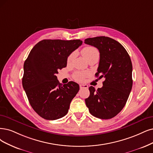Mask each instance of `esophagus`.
<instances>
[{
    "label": "esophagus",
    "instance_id": "esophagus-1",
    "mask_svg": "<svg viewBox=\"0 0 153 153\" xmlns=\"http://www.w3.org/2000/svg\"><path fill=\"white\" fill-rule=\"evenodd\" d=\"M79 86H80L81 89H83V88L87 89V88H88V86L87 85V84H80Z\"/></svg>",
    "mask_w": 153,
    "mask_h": 153
}]
</instances>
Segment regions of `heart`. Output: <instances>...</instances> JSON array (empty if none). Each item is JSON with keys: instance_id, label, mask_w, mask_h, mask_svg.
I'll return each instance as SVG.
<instances>
[{"instance_id": "heart-1", "label": "heart", "mask_w": 153, "mask_h": 153, "mask_svg": "<svg viewBox=\"0 0 153 153\" xmlns=\"http://www.w3.org/2000/svg\"><path fill=\"white\" fill-rule=\"evenodd\" d=\"M81 53L83 55V56L87 60H89L94 56H99V52L97 48H95L92 46H88L83 48L81 50ZM74 57V53H72L69 55L67 57V62L68 64H71L72 61ZM89 75V73L87 72H81L77 71L74 74V79L77 81L82 82L84 80L86 77H87Z\"/></svg>"}]
</instances>
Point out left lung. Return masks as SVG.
I'll use <instances>...</instances> for the list:
<instances>
[{
    "mask_svg": "<svg viewBox=\"0 0 153 153\" xmlns=\"http://www.w3.org/2000/svg\"><path fill=\"white\" fill-rule=\"evenodd\" d=\"M84 43L98 49L100 59L95 76L105 78L102 88L97 90L89 88L90 94L85 99L86 105L94 117L110 119L121 111L131 91L132 62L125 48L111 38H89Z\"/></svg>",
    "mask_w": 153,
    "mask_h": 153,
    "instance_id": "obj_1",
    "label": "left lung"
}]
</instances>
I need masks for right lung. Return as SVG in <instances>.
Masks as SVG:
<instances>
[{
  "mask_svg": "<svg viewBox=\"0 0 153 153\" xmlns=\"http://www.w3.org/2000/svg\"><path fill=\"white\" fill-rule=\"evenodd\" d=\"M82 43L80 39H43L35 45L25 60L22 86L33 109L44 119L64 117L79 90L73 81L62 85L56 74L67 66L68 56Z\"/></svg>",
  "mask_w": 153,
  "mask_h": 153,
  "instance_id": "obj_1",
  "label": "right lung"
}]
</instances>
